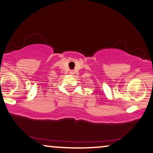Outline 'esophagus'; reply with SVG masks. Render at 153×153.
<instances>
[{"instance_id": "34e87169", "label": "esophagus", "mask_w": 153, "mask_h": 153, "mask_svg": "<svg viewBox=\"0 0 153 153\" xmlns=\"http://www.w3.org/2000/svg\"><path fill=\"white\" fill-rule=\"evenodd\" d=\"M69 73H70L71 75H73L75 73V72L73 71H70V72H69Z\"/></svg>"}]
</instances>
